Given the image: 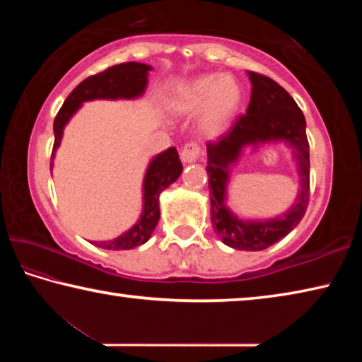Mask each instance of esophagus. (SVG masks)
<instances>
[{
	"mask_svg": "<svg viewBox=\"0 0 362 362\" xmlns=\"http://www.w3.org/2000/svg\"><path fill=\"white\" fill-rule=\"evenodd\" d=\"M183 163H196L199 158V146L196 144H187L180 153Z\"/></svg>",
	"mask_w": 362,
	"mask_h": 362,
	"instance_id": "1",
	"label": "esophagus"
}]
</instances>
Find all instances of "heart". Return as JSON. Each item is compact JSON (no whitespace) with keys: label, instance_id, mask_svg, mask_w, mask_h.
I'll return each instance as SVG.
<instances>
[{"label":"heart","instance_id":"b5f03b06","mask_svg":"<svg viewBox=\"0 0 362 362\" xmlns=\"http://www.w3.org/2000/svg\"><path fill=\"white\" fill-rule=\"evenodd\" d=\"M243 99V86L235 76L207 73L175 88L169 108L177 115H196L203 110L199 132L206 137H218L236 119Z\"/></svg>","mask_w":362,"mask_h":362}]
</instances>
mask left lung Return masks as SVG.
Wrapping results in <instances>:
<instances>
[{
    "label": "left lung",
    "instance_id": "obj_1",
    "mask_svg": "<svg viewBox=\"0 0 362 362\" xmlns=\"http://www.w3.org/2000/svg\"><path fill=\"white\" fill-rule=\"evenodd\" d=\"M250 102L246 115L226 136L206 144L211 187V220L223 244L240 250H263L283 240L303 218L310 196V145L306 121L296 100L284 88L267 76L247 71ZM284 143L293 150L299 174V192L291 207L268 219L240 218L228 206L230 170L247 149L262 144Z\"/></svg>",
    "mask_w": 362,
    "mask_h": 362
}]
</instances>
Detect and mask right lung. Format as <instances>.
<instances>
[{"instance_id": "add662e5", "label": "right lung", "mask_w": 362, "mask_h": 362, "mask_svg": "<svg viewBox=\"0 0 362 362\" xmlns=\"http://www.w3.org/2000/svg\"><path fill=\"white\" fill-rule=\"evenodd\" d=\"M151 65L140 62H126L99 75L86 78L79 83L71 94L66 97L62 108L54 119V148L51 158V174L54 168L56 151L62 144L64 129L70 119L76 115L84 102L93 100H136L145 94L148 86V73ZM183 170L179 153L175 146L158 153L151 158L145 169L142 182V212L137 222L129 230L121 233L118 238L108 241H90L97 247L108 250H129L142 246L150 240L159 220V194L179 179Z\"/></svg>"}]
</instances>
